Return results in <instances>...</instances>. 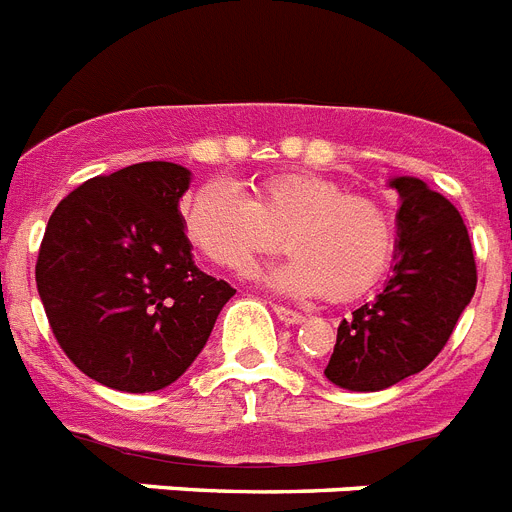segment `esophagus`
<instances>
[{"mask_svg":"<svg viewBox=\"0 0 512 512\" xmlns=\"http://www.w3.org/2000/svg\"><path fill=\"white\" fill-rule=\"evenodd\" d=\"M274 313H277V318L282 323H303L305 321L303 313H298V310H292V308H285V305H274Z\"/></svg>","mask_w":512,"mask_h":512,"instance_id":"1","label":"esophagus"}]
</instances>
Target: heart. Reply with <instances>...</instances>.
<instances>
[{
	"mask_svg": "<svg viewBox=\"0 0 512 512\" xmlns=\"http://www.w3.org/2000/svg\"><path fill=\"white\" fill-rule=\"evenodd\" d=\"M251 191L209 181L183 204V230L212 264L240 274L285 243L292 256L264 274L266 285L334 300L357 298L386 272L396 227L378 202L300 170L259 178Z\"/></svg>",
	"mask_w": 512,
	"mask_h": 512,
	"instance_id": "1",
	"label": "heart"
}]
</instances>
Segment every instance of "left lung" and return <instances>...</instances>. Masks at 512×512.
<instances>
[{
	"label": "left lung",
	"instance_id": "8db88e82",
	"mask_svg": "<svg viewBox=\"0 0 512 512\" xmlns=\"http://www.w3.org/2000/svg\"><path fill=\"white\" fill-rule=\"evenodd\" d=\"M388 186L401 199L393 274L375 300L339 323L323 370L347 391H383L425 370L476 290L474 251L458 209L419 178H391Z\"/></svg>",
	"mask_w": 512,
	"mask_h": 512
}]
</instances>
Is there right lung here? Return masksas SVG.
Here are the masks:
<instances>
[{"label": "right lung", "mask_w": 512, "mask_h": 512, "mask_svg": "<svg viewBox=\"0 0 512 512\" xmlns=\"http://www.w3.org/2000/svg\"><path fill=\"white\" fill-rule=\"evenodd\" d=\"M191 170L137 163L64 196L36 285L64 355L93 381L150 393L178 381L235 290L199 272L178 209Z\"/></svg>", "instance_id": "obj_1"}]
</instances>
